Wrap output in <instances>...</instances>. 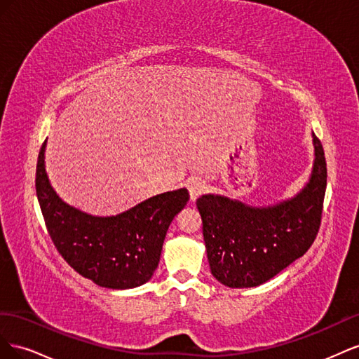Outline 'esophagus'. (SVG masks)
I'll return each mask as SVG.
<instances>
[{"label": "esophagus", "mask_w": 359, "mask_h": 359, "mask_svg": "<svg viewBox=\"0 0 359 359\" xmlns=\"http://www.w3.org/2000/svg\"><path fill=\"white\" fill-rule=\"evenodd\" d=\"M187 189H189V193H190V199L196 201L199 196H202V194L206 191V184L201 178H194V180L189 181Z\"/></svg>", "instance_id": "1"}]
</instances>
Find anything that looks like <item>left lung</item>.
Segmentation results:
<instances>
[{
    "label": "left lung",
    "mask_w": 359,
    "mask_h": 359,
    "mask_svg": "<svg viewBox=\"0 0 359 359\" xmlns=\"http://www.w3.org/2000/svg\"><path fill=\"white\" fill-rule=\"evenodd\" d=\"M314 158L309 184L295 198L268 208L203 194L196 206L211 274L227 287L265 283L293 260L306 255L320 227L327 160L313 135Z\"/></svg>",
    "instance_id": "1"
}]
</instances>
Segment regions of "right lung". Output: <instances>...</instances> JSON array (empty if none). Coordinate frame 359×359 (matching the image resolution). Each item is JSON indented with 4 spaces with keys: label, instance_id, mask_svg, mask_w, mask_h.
<instances>
[{
    "label": "right lung",
    "instance_id": "right-lung-1",
    "mask_svg": "<svg viewBox=\"0 0 359 359\" xmlns=\"http://www.w3.org/2000/svg\"><path fill=\"white\" fill-rule=\"evenodd\" d=\"M43 142L36 169V191L50 240L82 277L107 289L147 283L160 262L169 224L190 196L186 189L157 194L114 217H94L64 203L50 187Z\"/></svg>",
    "mask_w": 359,
    "mask_h": 359
}]
</instances>
